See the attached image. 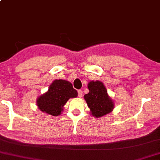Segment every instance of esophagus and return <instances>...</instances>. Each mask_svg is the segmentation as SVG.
Returning <instances> with one entry per match:
<instances>
[{"label": "esophagus", "mask_w": 160, "mask_h": 160, "mask_svg": "<svg viewBox=\"0 0 160 160\" xmlns=\"http://www.w3.org/2000/svg\"><path fill=\"white\" fill-rule=\"evenodd\" d=\"M83 95V92L82 90H78V96L79 98H82Z\"/></svg>", "instance_id": "34e87169"}]
</instances>
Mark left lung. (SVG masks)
Listing matches in <instances>:
<instances>
[{"label":"left lung","mask_w":160,"mask_h":160,"mask_svg":"<svg viewBox=\"0 0 160 160\" xmlns=\"http://www.w3.org/2000/svg\"><path fill=\"white\" fill-rule=\"evenodd\" d=\"M89 93L84 96V99L90 108L92 115L100 117L110 113L114 108V102L108 96L107 89L99 81L91 82L88 84Z\"/></svg>","instance_id":"obj_1"}]
</instances>
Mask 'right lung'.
I'll list each match as a JSON object with an SVG mask.
<instances>
[{
    "instance_id": "1",
    "label": "right lung",
    "mask_w": 160,
    "mask_h": 160,
    "mask_svg": "<svg viewBox=\"0 0 160 160\" xmlns=\"http://www.w3.org/2000/svg\"><path fill=\"white\" fill-rule=\"evenodd\" d=\"M77 95V90L73 88L70 82L62 79L55 80L47 93L38 98L37 105L43 112L58 116L67 100L70 98H76Z\"/></svg>"
}]
</instances>
